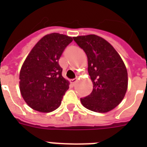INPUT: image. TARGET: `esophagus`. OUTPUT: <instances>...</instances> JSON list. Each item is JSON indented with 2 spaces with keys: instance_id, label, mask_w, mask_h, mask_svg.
Masks as SVG:
<instances>
[{
  "instance_id": "esophagus-1",
  "label": "esophagus",
  "mask_w": 147,
  "mask_h": 147,
  "mask_svg": "<svg viewBox=\"0 0 147 147\" xmlns=\"http://www.w3.org/2000/svg\"><path fill=\"white\" fill-rule=\"evenodd\" d=\"M77 82V78H74V79H71L70 80V82H71V85H75Z\"/></svg>"
}]
</instances>
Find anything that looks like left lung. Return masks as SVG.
I'll list each match as a JSON object with an SVG mask.
<instances>
[{"instance_id": "1", "label": "left lung", "mask_w": 147, "mask_h": 147, "mask_svg": "<svg viewBox=\"0 0 147 147\" xmlns=\"http://www.w3.org/2000/svg\"><path fill=\"white\" fill-rule=\"evenodd\" d=\"M74 40L88 57V71L93 83L88 96L81 98L87 109L106 113L122 101L127 90V71L116 49L107 40L94 34L78 36Z\"/></svg>"}]
</instances>
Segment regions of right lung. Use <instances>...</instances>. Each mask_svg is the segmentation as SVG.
Segmentation results:
<instances>
[{"label":"right lung","instance_id":"right-lung-1","mask_svg":"<svg viewBox=\"0 0 147 147\" xmlns=\"http://www.w3.org/2000/svg\"><path fill=\"white\" fill-rule=\"evenodd\" d=\"M72 40V37L63 34H47L26 56L20 71V91L32 109L49 113L61 105L69 82L62 76L59 59Z\"/></svg>","mask_w":147,"mask_h":147}]
</instances>
